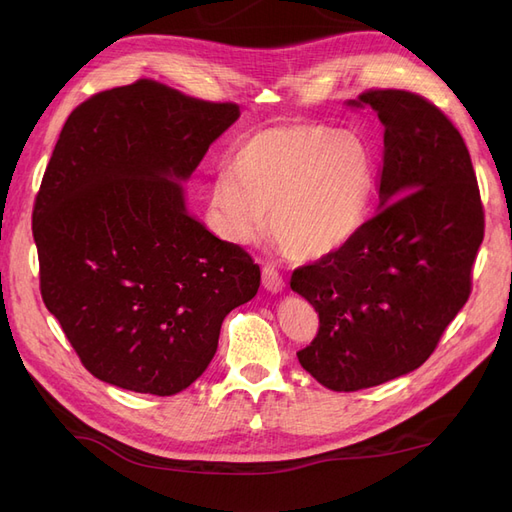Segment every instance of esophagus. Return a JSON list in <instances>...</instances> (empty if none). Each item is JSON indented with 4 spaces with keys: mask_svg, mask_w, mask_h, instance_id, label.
<instances>
[{
    "mask_svg": "<svg viewBox=\"0 0 512 512\" xmlns=\"http://www.w3.org/2000/svg\"><path fill=\"white\" fill-rule=\"evenodd\" d=\"M262 286H265L271 292H282L286 282H284V277L280 275V271H277L273 265H265V267H262Z\"/></svg>",
    "mask_w": 512,
    "mask_h": 512,
    "instance_id": "34e87169",
    "label": "esophagus"
}]
</instances>
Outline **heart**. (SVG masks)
Instances as JSON below:
<instances>
[{
	"label": "heart",
	"instance_id": "heart-1",
	"mask_svg": "<svg viewBox=\"0 0 512 512\" xmlns=\"http://www.w3.org/2000/svg\"><path fill=\"white\" fill-rule=\"evenodd\" d=\"M215 183L211 203L230 239L247 243L267 228L292 260H316L361 230L374 160L352 132L320 123H292L252 136Z\"/></svg>",
	"mask_w": 512,
	"mask_h": 512
}]
</instances>
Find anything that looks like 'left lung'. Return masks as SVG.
I'll return each instance as SVG.
<instances>
[{
    "label": "left lung",
    "mask_w": 512,
    "mask_h": 512,
    "mask_svg": "<svg viewBox=\"0 0 512 512\" xmlns=\"http://www.w3.org/2000/svg\"><path fill=\"white\" fill-rule=\"evenodd\" d=\"M384 126L380 209L339 250L294 269L318 312L299 363L350 393L421 367L472 292L485 211L466 143L440 108L406 89H369Z\"/></svg>",
    "instance_id": "left-lung-1"
}]
</instances>
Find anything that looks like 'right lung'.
Wrapping results in <instances>:
<instances>
[{
    "mask_svg": "<svg viewBox=\"0 0 512 512\" xmlns=\"http://www.w3.org/2000/svg\"><path fill=\"white\" fill-rule=\"evenodd\" d=\"M239 117L151 79L70 113L34 203L40 294L89 374L177 395L211 363L260 267L190 218L177 181Z\"/></svg>",
    "mask_w": 512,
    "mask_h": 512,
    "instance_id": "right-lung-1",
    "label": "right lung"
}]
</instances>
